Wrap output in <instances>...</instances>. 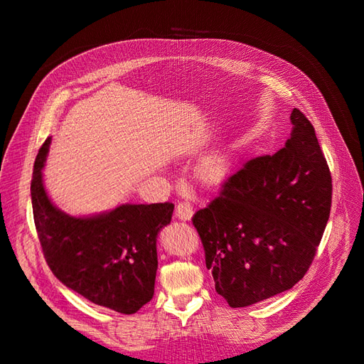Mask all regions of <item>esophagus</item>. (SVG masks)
<instances>
[{
	"mask_svg": "<svg viewBox=\"0 0 364 364\" xmlns=\"http://www.w3.org/2000/svg\"><path fill=\"white\" fill-rule=\"evenodd\" d=\"M192 214H194V208L188 202L178 203L175 208V215L180 220H189L192 218Z\"/></svg>",
	"mask_w": 364,
	"mask_h": 364,
	"instance_id": "obj_1",
	"label": "esophagus"
}]
</instances>
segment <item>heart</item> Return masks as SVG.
<instances>
[{"label": "heart", "instance_id": "heart-1", "mask_svg": "<svg viewBox=\"0 0 364 364\" xmlns=\"http://www.w3.org/2000/svg\"><path fill=\"white\" fill-rule=\"evenodd\" d=\"M202 173L208 181H218L225 173V164L222 161H210L205 164Z\"/></svg>", "mask_w": 364, "mask_h": 364}]
</instances>
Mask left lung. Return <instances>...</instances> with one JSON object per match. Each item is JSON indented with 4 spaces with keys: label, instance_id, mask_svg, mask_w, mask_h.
Here are the masks:
<instances>
[{
    "label": "left lung",
    "instance_id": "8db88e82",
    "mask_svg": "<svg viewBox=\"0 0 364 364\" xmlns=\"http://www.w3.org/2000/svg\"><path fill=\"white\" fill-rule=\"evenodd\" d=\"M282 150L244 162L192 223L215 291L242 308L291 289L310 269L331 208V175L314 128L294 107Z\"/></svg>",
    "mask_w": 364,
    "mask_h": 364
}]
</instances>
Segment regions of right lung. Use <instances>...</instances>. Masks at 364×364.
Wrapping results in <instances>:
<instances>
[{
    "label": "right lung",
    "instance_id": "add662e5",
    "mask_svg": "<svg viewBox=\"0 0 364 364\" xmlns=\"http://www.w3.org/2000/svg\"><path fill=\"white\" fill-rule=\"evenodd\" d=\"M50 137L34 162L31 200L38 241L51 272L92 304L133 314L150 301L158 269L156 237L173 203L120 205L92 218H73L51 203L42 168Z\"/></svg>",
    "mask_w": 364,
    "mask_h": 364
}]
</instances>
